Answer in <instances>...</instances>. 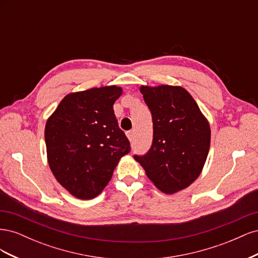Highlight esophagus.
Listing matches in <instances>:
<instances>
[{"label": "esophagus", "mask_w": 258, "mask_h": 258, "mask_svg": "<svg viewBox=\"0 0 258 258\" xmlns=\"http://www.w3.org/2000/svg\"><path fill=\"white\" fill-rule=\"evenodd\" d=\"M127 137H128V139H129V141H134V139H135L134 131H128V132H127Z\"/></svg>", "instance_id": "esophagus-1"}]
</instances>
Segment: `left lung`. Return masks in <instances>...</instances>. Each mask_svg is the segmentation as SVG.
Segmentation results:
<instances>
[{
  "instance_id": "obj_1",
  "label": "left lung",
  "mask_w": 258,
  "mask_h": 258,
  "mask_svg": "<svg viewBox=\"0 0 258 258\" xmlns=\"http://www.w3.org/2000/svg\"><path fill=\"white\" fill-rule=\"evenodd\" d=\"M153 118V143L135 159L147 177L165 194L188 187L206 163L211 129L208 119L189 92L181 86H141Z\"/></svg>"
}]
</instances>
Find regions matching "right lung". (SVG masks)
Instances as JSON below:
<instances>
[{
  "label": "right lung",
  "instance_id": "obj_1",
  "mask_svg": "<svg viewBox=\"0 0 258 258\" xmlns=\"http://www.w3.org/2000/svg\"><path fill=\"white\" fill-rule=\"evenodd\" d=\"M117 86L72 92L62 99L45 126L48 165L72 196L88 200L102 191L130 143L113 105Z\"/></svg>",
  "mask_w": 258,
  "mask_h": 258
}]
</instances>
